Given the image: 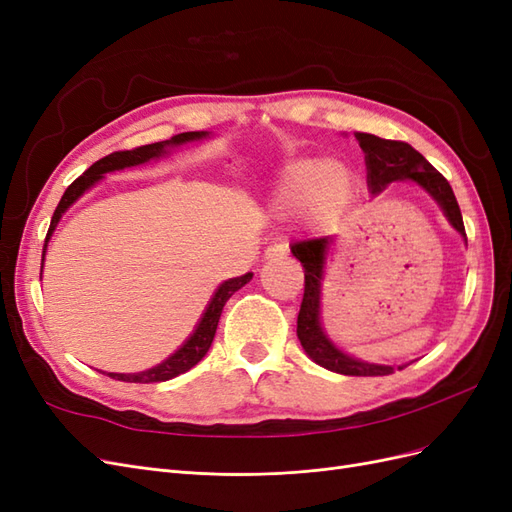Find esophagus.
Masks as SVG:
<instances>
[{"label":"esophagus","mask_w":512,"mask_h":512,"mask_svg":"<svg viewBox=\"0 0 512 512\" xmlns=\"http://www.w3.org/2000/svg\"><path fill=\"white\" fill-rule=\"evenodd\" d=\"M288 254V243H273L265 250V258L273 260V258H282Z\"/></svg>","instance_id":"obj_1"}]
</instances>
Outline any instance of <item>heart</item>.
Returning a JSON list of instances; mask_svg holds the SVG:
<instances>
[{
    "label": "heart",
    "mask_w": 512,
    "mask_h": 512,
    "mask_svg": "<svg viewBox=\"0 0 512 512\" xmlns=\"http://www.w3.org/2000/svg\"><path fill=\"white\" fill-rule=\"evenodd\" d=\"M354 177L342 162L299 158L282 168L275 200L286 211H307L316 218H333L350 203Z\"/></svg>",
    "instance_id": "b5f03b06"
}]
</instances>
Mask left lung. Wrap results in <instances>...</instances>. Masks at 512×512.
Here are the masks:
<instances>
[{"label": "left lung", "mask_w": 512, "mask_h": 512, "mask_svg": "<svg viewBox=\"0 0 512 512\" xmlns=\"http://www.w3.org/2000/svg\"><path fill=\"white\" fill-rule=\"evenodd\" d=\"M356 141H359L365 153V166H367V188L371 194H380L389 188L395 181H414L436 200L442 213L446 215L448 224H451L463 241L468 243L466 228H463V218L457 205V198L453 194L451 183H448L436 168H433L421 153L414 147L401 141H386V138L356 132ZM331 237L320 239H307L297 241L290 245L292 256L301 260L305 269V292L297 318V335L305 354L318 363L320 367L335 371V374L344 376H389L395 371L393 365H376L361 359H354L342 348L333 344V339L327 335L320 320V288H322V267L324 256H327V247ZM397 369H404L399 365Z\"/></svg>", "instance_id": "left-lung-1"}]
</instances>
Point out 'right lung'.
Masks as SVG:
<instances>
[{"label":"right lung","instance_id":"right-lung-1","mask_svg":"<svg viewBox=\"0 0 512 512\" xmlns=\"http://www.w3.org/2000/svg\"><path fill=\"white\" fill-rule=\"evenodd\" d=\"M203 138H209V132H183V134H175L173 138H170V141L151 143V145H143V147H136V149H130V151H115V153H111V156H106V158L98 160L96 164H91L79 179L68 185V190L64 192V196H61V200H59V205L53 213L49 232H46V241H44V250H42V265H44V254H46V243H49L51 235L55 232V228L61 220V215H64L87 190L94 188V185L106 173H115V170L147 164L151 160H158V158L166 156V153L173 147L203 141ZM252 275L254 273H245L241 277H232V280H226L224 284H220L218 290H215V294L211 297L203 318L198 320L194 333L188 339H185L183 346L170 354L166 361H162L160 365L151 367V369L138 371V374H108V376L115 378V380H121V382L149 384V382H166L170 378H177L179 374H185V371L192 369L198 361H203V356L211 348V342L215 337V329H218V322H220V316H222V309H224L226 301L239 288H243L247 282H250Z\"/></svg>","mask_w":512,"mask_h":512}]
</instances>
